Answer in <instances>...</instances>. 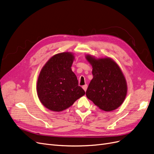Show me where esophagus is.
I'll return each mask as SVG.
<instances>
[{
    "instance_id": "esophagus-1",
    "label": "esophagus",
    "mask_w": 154,
    "mask_h": 154,
    "mask_svg": "<svg viewBox=\"0 0 154 154\" xmlns=\"http://www.w3.org/2000/svg\"><path fill=\"white\" fill-rule=\"evenodd\" d=\"M82 88H83V89L85 91H86L87 88H88V85H87V84L84 85V86H82Z\"/></svg>"
}]
</instances>
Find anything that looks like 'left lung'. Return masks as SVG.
Returning a JSON list of instances; mask_svg holds the SVG:
<instances>
[{
    "label": "left lung",
    "instance_id": "left-lung-1",
    "mask_svg": "<svg viewBox=\"0 0 154 154\" xmlns=\"http://www.w3.org/2000/svg\"><path fill=\"white\" fill-rule=\"evenodd\" d=\"M86 59L93 66V78L86 91V96L95 105L109 112L120 106L127 94V84L121 68L112 59Z\"/></svg>",
    "mask_w": 154,
    "mask_h": 154
}]
</instances>
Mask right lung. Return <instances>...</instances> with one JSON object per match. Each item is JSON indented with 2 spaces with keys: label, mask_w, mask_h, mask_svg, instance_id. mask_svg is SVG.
Masks as SVG:
<instances>
[{
  "label": "right lung",
  "mask_w": 154,
  "mask_h": 154,
  "mask_svg": "<svg viewBox=\"0 0 154 154\" xmlns=\"http://www.w3.org/2000/svg\"><path fill=\"white\" fill-rule=\"evenodd\" d=\"M73 59L70 53L57 54L50 58L40 72L37 94L42 105L51 110H65L85 94L71 69Z\"/></svg>",
  "instance_id": "1"
}]
</instances>
